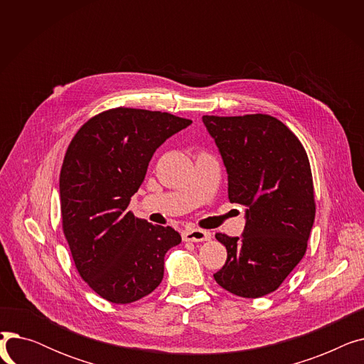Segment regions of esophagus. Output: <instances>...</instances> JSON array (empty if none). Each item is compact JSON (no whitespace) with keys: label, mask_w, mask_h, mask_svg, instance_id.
I'll list each match as a JSON object with an SVG mask.
<instances>
[{"label":"esophagus","mask_w":364,"mask_h":364,"mask_svg":"<svg viewBox=\"0 0 364 364\" xmlns=\"http://www.w3.org/2000/svg\"><path fill=\"white\" fill-rule=\"evenodd\" d=\"M211 239V233L206 230H200V228H190L183 233L184 242H205Z\"/></svg>","instance_id":"34e87169"}]
</instances>
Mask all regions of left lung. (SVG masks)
<instances>
[{"instance_id": "8db88e82", "label": "left lung", "mask_w": 364, "mask_h": 364, "mask_svg": "<svg viewBox=\"0 0 364 364\" xmlns=\"http://www.w3.org/2000/svg\"><path fill=\"white\" fill-rule=\"evenodd\" d=\"M228 174V200L246 208L242 237L217 233L227 261L214 274L242 298L274 292L302 259L316 215L310 161L270 114L202 118Z\"/></svg>"}]
</instances>
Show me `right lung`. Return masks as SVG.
I'll use <instances>...</instances> for the list:
<instances>
[{
    "instance_id": "right-lung-1",
    "label": "right lung",
    "mask_w": 364,
    "mask_h": 364,
    "mask_svg": "<svg viewBox=\"0 0 364 364\" xmlns=\"http://www.w3.org/2000/svg\"><path fill=\"white\" fill-rule=\"evenodd\" d=\"M192 121L166 112L117 107L95 114L72 139L60 171L63 233L80 276L113 304L155 291L165 254L181 242L172 227L127 211L156 149Z\"/></svg>"
}]
</instances>
